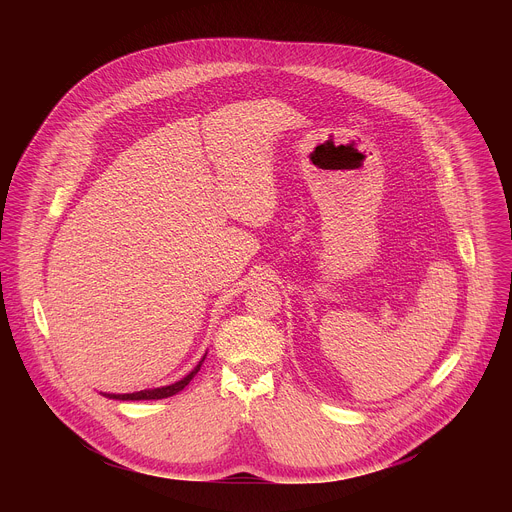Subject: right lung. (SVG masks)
Listing matches in <instances>:
<instances>
[{
  "label": "right lung",
  "instance_id": "1",
  "mask_svg": "<svg viewBox=\"0 0 512 512\" xmlns=\"http://www.w3.org/2000/svg\"><path fill=\"white\" fill-rule=\"evenodd\" d=\"M204 360V358H202ZM202 360L196 364L194 371L190 375H186L182 381L174 383V385H168V387H160V389H145V391H137V393H123V395H107L109 399H119V401H148V399H166V397H172L176 393H180L190 381L192 377L200 371V364Z\"/></svg>",
  "mask_w": 512,
  "mask_h": 512
}]
</instances>
